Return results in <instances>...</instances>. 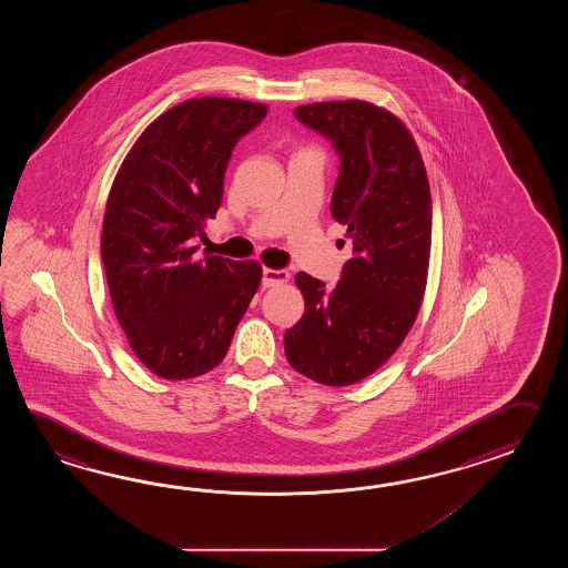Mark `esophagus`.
Instances as JSON below:
<instances>
[{
  "instance_id": "obj_1",
  "label": "esophagus",
  "mask_w": 568,
  "mask_h": 568,
  "mask_svg": "<svg viewBox=\"0 0 568 568\" xmlns=\"http://www.w3.org/2000/svg\"><path fill=\"white\" fill-rule=\"evenodd\" d=\"M288 278L290 272H286V270L264 267V272H262V286H264V288H272V286H278V284L288 282Z\"/></svg>"
}]
</instances>
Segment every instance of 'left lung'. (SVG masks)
I'll return each mask as SVG.
<instances>
[{"label": "left lung", "instance_id": "obj_1", "mask_svg": "<svg viewBox=\"0 0 568 568\" xmlns=\"http://www.w3.org/2000/svg\"><path fill=\"white\" fill-rule=\"evenodd\" d=\"M338 156L331 215L347 227L353 255L341 280L301 272L304 314L284 335L298 374L325 386H351L398 349L420 311L433 231L423 156L406 125L359 99L294 109Z\"/></svg>", "mask_w": 568, "mask_h": 568}]
</instances>
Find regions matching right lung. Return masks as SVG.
<instances>
[{
    "instance_id": "right-lung-1",
    "label": "right lung",
    "mask_w": 568,
    "mask_h": 568,
    "mask_svg": "<svg viewBox=\"0 0 568 568\" xmlns=\"http://www.w3.org/2000/svg\"><path fill=\"white\" fill-rule=\"evenodd\" d=\"M267 105L203 97L162 113L123 160L109 193L101 260L133 353L164 379L223 362L262 267L199 257L196 237L223 201L231 152Z\"/></svg>"
}]
</instances>
